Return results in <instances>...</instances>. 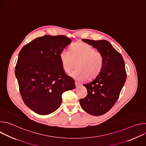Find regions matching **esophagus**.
Returning a JSON list of instances; mask_svg holds the SVG:
<instances>
[{
    "label": "esophagus",
    "instance_id": "obj_1",
    "mask_svg": "<svg viewBox=\"0 0 146 146\" xmlns=\"http://www.w3.org/2000/svg\"><path fill=\"white\" fill-rule=\"evenodd\" d=\"M75 85H76V88H78V87H79V86H80V84H78V83L77 82H75Z\"/></svg>",
    "mask_w": 146,
    "mask_h": 146
}]
</instances>
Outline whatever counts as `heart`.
I'll return each mask as SVG.
<instances>
[{
	"label": "heart",
	"instance_id": "heart-1",
	"mask_svg": "<svg viewBox=\"0 0 146 146\" xmlns=\"http://www.w3.org/2000/svg\"><path fill=\"white\" fill-rule=\"evenodd\" d=\"M64 71L69 73L75 67L71 76L79 81L91 80L100 72L103 65V56L100 52L91 46L78 43L74 44L70 51L64 50L60 54Z\"/></svg>",
	"mask_w": 146,
	"mask_h": 146
}]
</instances>
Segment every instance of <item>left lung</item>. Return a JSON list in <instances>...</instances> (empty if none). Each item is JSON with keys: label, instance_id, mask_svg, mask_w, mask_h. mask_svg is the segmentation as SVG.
Masks as SVG:
<instances>
[{"label": "left lung", "instance_id": "obj_1", "mask_svg": "<svg viewBox=\"0 0 146 146\" xmlns=\"http://www.w3.org/2000/svg\"><path fill=\"white\" fill-rule=\"evenodd\" d=\"M82 40L102 53L103 65L92 81L83 85L87 89L88 95L80 100V104L88 114L101 115L112 108L119 97L127 78L125 62L121 54L108 41Z\"/></svg>", "mask_w": 146, "mask_h": 146}]
</instances>
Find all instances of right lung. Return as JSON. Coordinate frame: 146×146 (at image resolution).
<instances>
[{
    "mask_svg": "<svg viewBox=\"0 0 146 146\" xmlns=\"http://www.w3.org/2000/svg\"><path fill=\"white\" fill-rule=\"evenodd\" d=\"M72 42L64 35L36 38L20 51L15 74L25 105L40 115L50 114L61 105L62 94L75 88L62 67L60 54Z\"/></svg>",
    "mask_w": 146,
    "mask_h": 146,
    "instance_id": "obj_1",
    "label": "right lung"
}]
</instances>
